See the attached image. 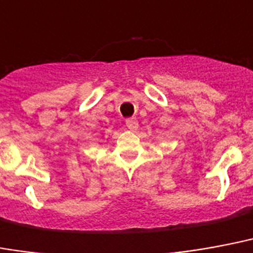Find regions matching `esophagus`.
I'll return each instance as SVG.
<instances>
[{
	"instance_id": "34e87169",
	"label": "esophagus",
	"mask_w": 253,
	"mask_h": 253,
	"mask_svg": "<svg viewBox=\"0 0 253 253\" xmlns=\"http://www.w3.org/2000/svg\"><path fill=\"white\" fill-rule=\"evenodd\" d=\"M126 126L128 130L135 131L136 128H138V121H136L135 118H128V119H126Z\"/></svg>"
}]
</instances>
